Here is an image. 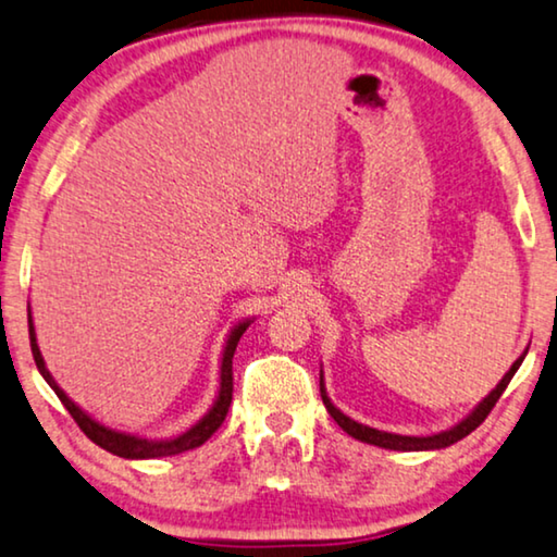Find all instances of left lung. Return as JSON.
I'll use <instances>...</instances> for the list:
<instances>
[{
    "label": "left lung",
    "instance_id": "left-lung-1",
    "mask_svg": "<svg viewBox=\"0 0 557 557\" xmlns=\"http://www.w3.org/2000/svg\"><path fill=\"white\" fill-rule=\"evenodd\" d=\"M530 347H524V352L517 357L512 362V368L505 372V377L499 380L497 385L492 387L490 395H484L482 400L476 403L474 408L469 410L467 416L461 418L459 423L448 425L446 431H438V433H431V436H400V433H387V431H380V429H372V425H364L360 421H355V418H349L347 413H342V410L334 406L330 395H326V387H324V370H319V391H322V400H324V408L330 410V416L337 421V425L349 436L362 441V444H370V446H380V448H391V451H436V448H446L456 444V441H461L463 436H469L471 431L479 429V425L484 423V418L490 416V410L494 408V403L499 400V395L505 393V387L509 385V380L515 377V372L520 370V364L524 360V355H528Z\"/></svg>",
    "mask_w": 557,
    "mask_h": 557
}]
</instances>
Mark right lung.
I'll return each instance as SVG.
<instances>
[{
  "mask_svg": "<svg viewBox=\"0 0 557 557\" xmlns=\"http://www.w3.org/2000/svg\"><path fill=\"white\" fill-rule=\"evenodd\" d=\"M27 322H29V345H33V357H35L37 370H40L45 383H48L52 391H55L60 403H63V406L67 408V413L75 418V423L81 425V431L86 433V436L94 441V444L106 448V451L113 454V456H121V459H162V456L185 454V451H189V448L202 446L205 441H208L212 433H215L220 425H223L225 416H227V408H231V400H233V355H235V347H238V342L243 337V332L248 330L250 322H253V317L240 319V322H235L231 326V332H227L225 345H223V355H220L218 395H215V400H212V406L208 408V413H205L197 423L189 425L187 431L177 433V436H166V438H144V436H136V433L111 429V425H106V423L98 421V418L90 416L88 410H83L73 398H67V393L55 383V377H52L48 364H45V357L40 352V347H37L33 309H29V304H27Z\"/></svg>",
  "mask_w": 557,
  "mask_h": 557,
  "instance_id": "obj_1",
  "label": "right lung"
}]
</instances>
